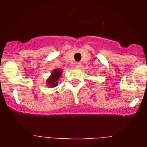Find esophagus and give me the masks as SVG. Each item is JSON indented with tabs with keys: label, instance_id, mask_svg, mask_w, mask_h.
I'll use <instances>...</instances> for the list:
<instances>
[{
	"label": "esophagus",
	"instance_id": "1",
	"mask_svg": "<svg viewBox=\"0 0 147 147\" xmlns=\"http://www.w3.org/2000/svg\"><path fill=\"white\" fill-rule=\"evenodd\" d=\"M75 66H76V68H80L82 66V64L80 63V62H76V65H75Z\"/></svg>",
	"mask_w": 147,
	"mask_h": 147
}]
</instances>
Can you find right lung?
<instances>
[{
    "label": "right lung",
    "mask_w": 147,
    "mask_h": 147,
    "mask_svg": "<svg viewBox=\"0 0 147 147\" xmlns=\"http://www.w3.org/2000/svg\"><path fill=\"white\" fill-rule=\"evenodd\" d=\"M62 71L59 68L54 69L51 74L50 76L46 80V84L49 88H54L58 85V81L62 77Z\"/></svg>",
    "instance_id": "right-lung-1"
}]
</instances>
